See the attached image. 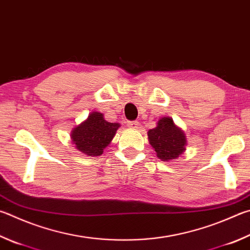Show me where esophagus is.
<instances>
[{
  "instance_id": "34e87169",
  "label": "esophagus",
  "mask_w": 250,
  "mask_h": 250,
  "mask_svg": "<svg viewBox=\"0 0 250 250\" xmlns=\"http://www.w3.org/2000/svg\"><path fill=\"white\" fill-rule=\"evenodd\" d=\"M128 125L132 129H137L139 126V121L138 120H133V121H128Z\"/></svg>"
}]
</instances>
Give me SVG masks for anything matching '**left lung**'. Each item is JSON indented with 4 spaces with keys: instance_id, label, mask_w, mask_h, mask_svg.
<instances>
[{
    "instance_id": "left-lung-1",
    "label": "left lung",
    "mask_w": 250,
    "mask_h": 250,
    "mask_svg": "<svg viewBox=\"0 0 250 250\" xmlns=\"http://www.w3.org/2000/svg\"><path fill=\"white\" fill-rule=\"evenodd\" d=\"M149 144L162 161L175 160L185 151L187 141L183 131L174 125L170 118L158 120L156 128L147 132Z\"/></svg>"
}]
</instances>
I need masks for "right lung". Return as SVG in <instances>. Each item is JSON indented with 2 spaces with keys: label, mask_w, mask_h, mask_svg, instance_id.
Segmentation results:
<instances>
[{
  "label": "right lung",
  "mask_w": 250,
  "mask_h": 250,
  "mask_svg": "<svg viewBox=\"0 0 250 250\" xmlns=\"http://www.w3.org/2000/svg\"><path fill=\"white\" fill-rule=\"evenodd\" d=\"M119 124H111L104 119L103 113L92 112L87 120L76 126L71 132V138L79 151L85 155H102L104 148L109 145L116 134Z\"/></svg>",
  "instance_id": "add662e5"
}]
</instances>
